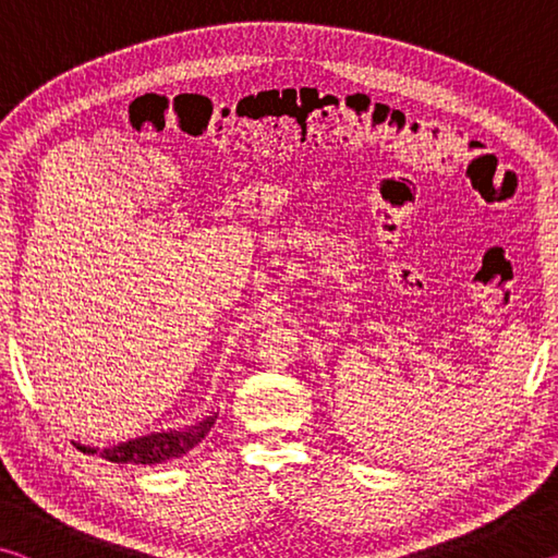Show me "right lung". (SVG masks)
<instances>
[{"label": "right lung", "mask_w": 558, "mask_h": 558, "mask_svg": "<svg viewBox=\"0 0 558 558\" xmlns=\"http://www.w3.org/2000/svg\"><path fill=\"white\" fill-rule=\"evenodd\" d=\"M216 421V413L206 415V418L196 421L194 426L184 428H167L157 433H147V436L130 438L125 442H118V446L110 448H93V446H81V442H73L75 448L86 456H100L110 462H132V465H159V462L177 460L186 456L194 446H199L206 433L211 430Z\"/></svg>", "instance_id": "obj_1"}]
</instances>
